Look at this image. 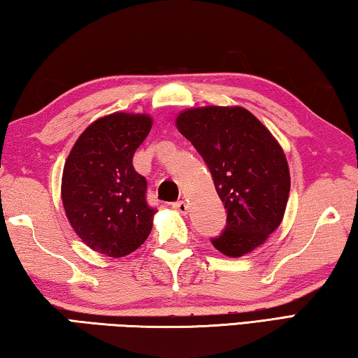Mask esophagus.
I'll return each instance as SVG.
<instances>
[{
  "label": "esophagus",
  "mask_w": 358,
  "mask_h": 358,
  "mask_svg": "<svg viewBox=\"0 0 358 358\" xmlns=\"http://www.w3.org/2000/svg\"><path fill=\"white\" fill-rule=\"evenodd\" d=\"M172 207H173V210H177L178 213H181V215H186L187 213V203L185 201L175 202V203H172Z\"/></svg>",
  "instance_id": "1"
}]
</instances>
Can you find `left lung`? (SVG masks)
Listing matches in <instances>:
<instances>
[{
    "mask_svg": "<svg viewBox=\"0 0 358 358\" xmlns=\"http://www.w3.org/2000/svg\"><path fill=\"white\" fill-rule=\"evenodd\" d=\"M175 124L207 162L227 210L226 229L211 243L229 257L264 245L280 227L290 191L286 155L273 134L240 106L187 108Z\"/></svg>",
    "mask_w": 358,
    "mask_h": 358,
    "instance_id": "obj_1",
    "label": "left lung"
}]
</instances>
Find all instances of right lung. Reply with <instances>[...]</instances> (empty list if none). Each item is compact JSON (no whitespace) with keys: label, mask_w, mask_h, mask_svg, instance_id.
I'll list each match as a JSON object with an SVG mask.
<instances>
[{"label":"right lung","mask_w":358,"mask_h":358,"mask_svg":"<svg viewBox=\"0 0 358 358\" xmlns=\"http://www.w3.org/2000/svg\"><path fill=\"white\" fill-rule=\"evenodd\" d=\"M151 126L145 113L106 115L82 132L64 162L66 216L83 243L104 256H128L153 227L156 210L147 203V180L132 166Z\"/></svg>","instance_id":"obj_1"}]
</instances>
